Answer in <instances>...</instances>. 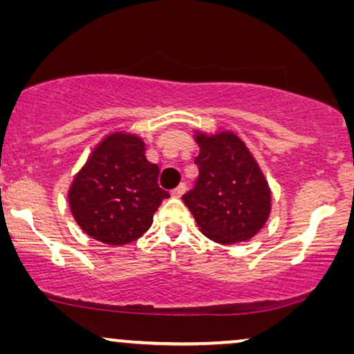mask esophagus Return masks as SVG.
<instances>
[{
  "label": "esophagus",
  "instance_id": "esophagus-1",
  "mask_svg": "<svg viewBox=\"0 0 354 354\" xmlns=\"http://www.w3.org/2000/svg\"><path fill=\"white\" fill-rule=\"evenodd\" d=\"M185 192H187V185H185V183H180V185H178L177 188H174L171 195H172L174 198H180Z\"/></svg>",
  "mask_w": 354,
  "mask_h": 354
}]
</instances>
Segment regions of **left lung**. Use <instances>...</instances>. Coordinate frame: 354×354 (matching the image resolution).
<instances>
[{
  "label": "left lung",
  "mask_w": 354,
  "mask_h": 354,
  "mask_svg": "<svg viewBox=\"0 0 354 354\" xmlns=\"http://www.w3.org/2000/svg\"><path fill=\"white\" fill-rule=\"evenodd\" d=\"M200 147L196 185L182 196L201 234L219 245L248 241L272 209V192L258 161L234 130L193 129Z\"/></svg>",
  "instance_id": "left-lung-1"
}]
</instances>
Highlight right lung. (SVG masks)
<instances>
[{"instance_id":"1","label":"right lung","mask_w":354,"mask_h":354,"mask_svg":"<svg viewBox=\"0 0 354 354\" xmlns=\"http://www.w3.org/2000/svg\"><path fill=\"white\" fill-rule=\"evenodd\" d=\"M158 164L145 156V140L138 133H106L72 177L67 192L72 216L101 243H132L148 232L154 212L169 196L158 185Z\"/></svg>"}]
</instances>
